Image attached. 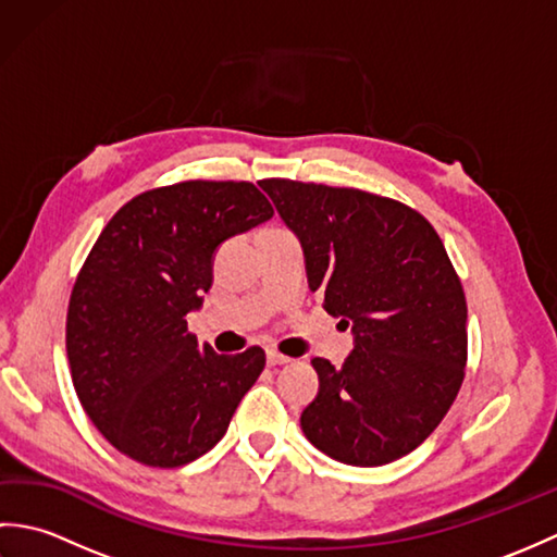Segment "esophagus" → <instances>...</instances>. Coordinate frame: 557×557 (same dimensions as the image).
Segmentation results:
<instances>
[{
    "label": "esophagus",
    "mask_w": 557,
    "mask_h": 557,
    "mask_svg": "<svg viewBox=\"0 0 557 557\" xmlns=\"http://www.w3.org/2000/svg\"><path fill=\"white\" fill-rule=\"evenodd\" d=\"M292 359L289 357H285V354H280L277 349H268V363L270 366H285V363H289Z\"/></svg>",
    "instance_id": "esophagus-1"
}]
</instances>
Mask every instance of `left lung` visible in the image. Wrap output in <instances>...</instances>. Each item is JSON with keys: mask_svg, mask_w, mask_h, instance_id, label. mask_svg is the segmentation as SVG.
Here are the masks:
<instances>
[{"mask_svg": "<svg viewBox=\"0 0 557 557\" xmlns=\"http://www.w3.org/2000/svg\"><path fill=\"white\" fill-rule=\"evenodd\" d=\"M258 184L301 242L311 292L354 335L339 369L311 361L318 395L301 411L304 435L351 467L409 455L465 381L467 301L441 236L417 210L359 188Z\"/></svg>", "mask_w": 557, "mask_h": 557, "instance_id": "obj_1", "label": "left lung"}]
</instances>
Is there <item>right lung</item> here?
I'll return each mask as SVG.
<instances>
[{"mask_svg":"<svg viewBox=\"0 0 557 557\" xmlns=\"http://www.w3.org/2000/svg\"><path fill=\"white\" fill-rule=\"evenodd\" d=\"M270 218L253 184L182 182L132 198L98 236L71 292L66 357L83 409L126 457L184 467L227 433L265 351L215 354L186 315L218 246Z\"/></svg>","mask_w":557,"mask_h":557,"instance_id":"obj_1","label":"right lung"}]
</instances>
